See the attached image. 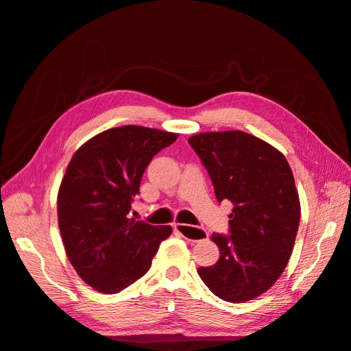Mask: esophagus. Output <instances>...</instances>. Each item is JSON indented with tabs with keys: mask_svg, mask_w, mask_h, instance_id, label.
<instances>
[{
	"mask_svg": "<svg viewBox=\"0 0 351 351\" xmlns=\"http://www.w3.org/2000/svg\"><path fill=\"white\" fill-rule=\"evenodd\" d=\"M173 228L179 235H182L186 239H191V241H202V239L208 238V232H205L204 230H199V228H193L191 225L173 223Z\"/></svg>",
	"mask_w": 351,
	"mask_h": 351,
	"instance_id": "esophagus-1",
	"label": "esophagus"
}]
</instances>
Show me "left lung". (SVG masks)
I'll return each mask as SVG.
<instances>
[{
  "mask_svg": "<svg viewBox=\"0 0 351 351\" xmlns=\"http://www.w3.org/2000/svg\"><path fill=\"white\" fill-rule=\"evenodd\" d=\"M189 145L212 179L218 202L231 201V235L213 234L219 260L197 274L217 297L245 302L276 284L293 254L300 197L278 149L242 130L192 134Z\"/></svg>",
  "mask_w": 351,
  "mask_h": 351,
  "instance_id": "left-lung-1",
  "label": "left lung"
}]
</instances>
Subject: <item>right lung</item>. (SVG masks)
I'll return each instance as SVG.
<instances>
[{
	"mask_svg": "<svg viewBox=\"0 0 351 351\" xmlns=\"http://www.w3.org/2000/svg\"><path fill=\"white\" fill-rule=\"evenodd\" d=\"M178 133L145 126L104 130L83 143L67 165L57 218L67 258L96 291L116 294L149 271L171 225L129 218L146 166Z\"/></svg>",
	"mask_w": 351,
	"mask_h": 351,
	"instance_id": "right-lung-1",
	"label": "right lung"
}]
</instances>
